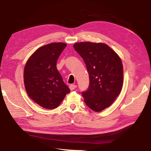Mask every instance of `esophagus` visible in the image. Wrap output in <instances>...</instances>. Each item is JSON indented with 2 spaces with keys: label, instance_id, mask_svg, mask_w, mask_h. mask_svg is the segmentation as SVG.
Returning <instances> with one entry per match:
<instances>
[{
  "label": "esophagus",
  "instance_id": "obj_1",
  "mask_svg": "<svg viewBox=\"0 0 151 151\" xmlns=\"http://www.w3.org/2000/svg\"><path fill=\"white\" fill-rule=\"evenodd\" d=\"M76 88H77V86H76V85H74V84L70 85V89L71 91L73 90H75Z\"/></svg>",
  "mask_w": 151,
  "mask_h": 151
}]
</instances>
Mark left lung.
Wrapping results in <instances>:
<instances>
[{
	"label": "left lung",
	"mask_w": 151,
	"mask_h": 151,
	"mask_svg": "<svg viewBox=\"0 0 151 151\" xmlns=\"http://www.w3.org/2000/svg\"><path fill=\"white\" fill-rule=\"evenodd\" d=\"M86 63L90 84L82 92L84 102L90 109L100 112L113 103L123 84L121 59L104 43L81 42L73 45Z\"/></svg>",
	"instance_id": "obj_1"
}]
</instances>
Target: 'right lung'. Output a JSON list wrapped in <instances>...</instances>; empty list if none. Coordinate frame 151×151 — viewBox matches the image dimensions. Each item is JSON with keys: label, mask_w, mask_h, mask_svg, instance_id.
<instances>
[{"label": "right lung", "mask_w": 151, "mask_h": 151, "mask_svg": "<svg viewBox=\"0 0 151 151\" xmlns=\"http://www.w3.org/2000/svg\"><path fill=\"white\" fill-rule=\"evenodd\" d=\"M67 45L53 43L37 49L26 63L24 83L29 97L39 106L54 109L70 92L56 67Z\"/></svg>", "instance_id": "1"}]
</instances>
